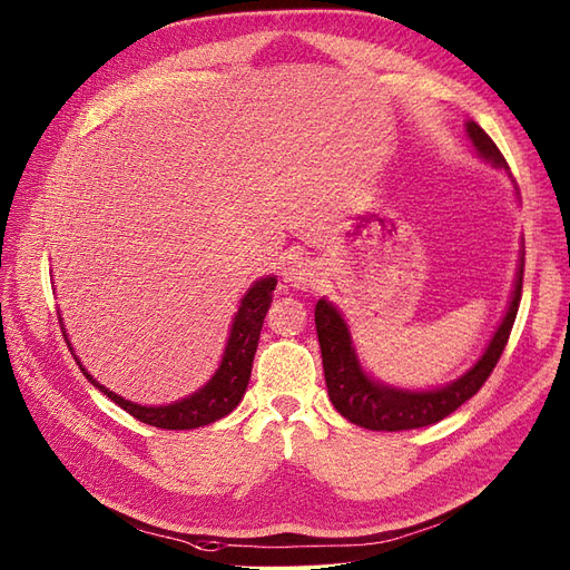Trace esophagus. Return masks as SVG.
<instances>
[{"label": "esophagus", "instance_id": "1", "mask_svg": "<svg viewBox=\"0 0 570 570\" xmlns=\"http://www.w3.org/2000/svg\"><path fill=\"white\" fill-rule=\"evenodd\" d=\"M286 282L301 291L313 288L320 282V265L311 257L294 259V265H291L286 272Z\"/></svg>", "mask_w": 570, "mask_h": 570}]
</instances>
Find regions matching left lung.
Segmentation results:
<instances>
[{"instance_id": "obj_1", "label": "left lung", "mask_w": 570, "mask_h": 570, "mask_svg": "<svg viewBox=\"0 0 570 570\" xmlns=\"http://www.w3.org/2000/svg\"><path fill=\"white\" fill-rule=\"evenodd\" d=\"M468 136L484 159H490L494 167L509 171L511 176L507 159H503V155L499 153L494 140L487 136L475 121H468ZM523 267H525V257H520L515 288H513L507 317H503V322L499 324L497 334L492 336L490 346H487L480 361L470 367L461 380L451 382L449 386L434 389V392H403V389L384 386L375 380H370L363 372L361 363H357L346 322L341 320V315L336 313V307L332 303H327L324 298L317 301L315 327H317V338L322 348L324 380H327L334 409L346 420H351L353 425H361L365 430H377V432L428 428L451 415L459 405H463L468 399H473L480 392L487 377H490L492 370L497 367L503 348L509 344V336L518 315L520 296H523Z\"/></svg>"}]
</instances>
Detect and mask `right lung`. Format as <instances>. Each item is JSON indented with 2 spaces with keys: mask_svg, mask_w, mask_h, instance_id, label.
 Instances as JSON below:
<instances>
[{
  "mask_svg": "<svg viewBox=\"0 0 570 570\" xmlns=\"http://www.w3.org/2000/svg\"><path fill=\"white\" fill-rule=\"evenodd\" d=\"M276 279L274 276H267V279H259L246 298L240 301L238 313L232 324V336L226 341V351L222 355V365L215 372V377L209 380L200 392L190 394L184 401H176L169 405H138L121 399L119 394L109 392L107 386L97 384L86 367L83 375L100 389L105 396H109L114 403L121 405V409L134 415L136 420L145 422V425H153L159 430H195L209 425L224 415H229L236 405L240 403L243 394L248 389L250 380V370H253V357L257 351V341H259V330H263V322L267 315V307L272 303ZM63 332V330H61ZM67 336V334H63Z\"/></svg>",
  "mask_w": 570,
  "mask_h": 570,
  "instance_id": "right-lung-1",
  "label": "right lung"
}]
</instances>
